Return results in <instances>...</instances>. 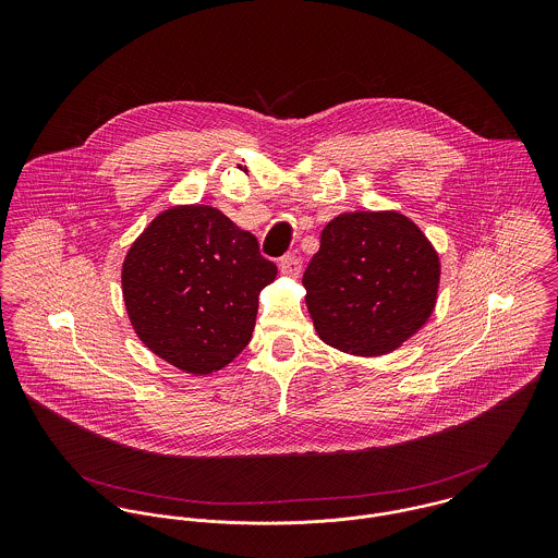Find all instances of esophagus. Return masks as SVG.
<instances>
[{
  "label": "esophagus",
  "mask_w": 558,
  "mask_h": 558,
  "mask_svg": "<svg viewBox=\"0 0 558 558\" xmlns=\"http://www.w3.org/2000/svg\"><path fill=\"white\" fill-rule=\"evenodd\" d=\"M301 268H303V262L296 253H288L279 259V270L288 277H299L301 275Z\"/></svg>",
  "instance_id": "obj_1"
}]
</instances>
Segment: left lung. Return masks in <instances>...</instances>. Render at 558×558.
<instances>
[{"label": "left lung", "mask_w": 558, "mask_h": 558, "mask_svg": "<svg viewBox=\"0 0 558 558\" xmlns=\"http://www.w3.org/2000/svg\"><path fill=\"white\" fill-rule=\"evenodd\" d=\"M440 262L399 213H345L319 236L303 286L319 337L352 354L396 350L434 310Z\"/></svg>", "instance_id": "1"}]
</instances>
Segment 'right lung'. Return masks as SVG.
I'll return each mask as SVG.
<instances>
[{
  "label": "right lung",
  "mask_w": 558,
  "mask_h": 558,
  "mask_svg": "<svg viewBox=\"0 0 558 558\" xmlns=\"http://www.w3.org/2000/svg\"><path fill=\"white\" fill-rule=\"evenodd\" d=\"M277 277L257 239L210 206H175L133 242L122 292L140 339L189 374L226 367L248 343L257 296Z\"/></svg>",
  "instance_id": "1"
}]
</instances>
